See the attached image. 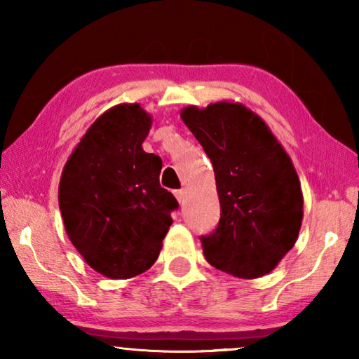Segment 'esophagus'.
<instances>
[{"mask_svg": "<svg viewBox=\"0 0 359 359\" xmlns=\"http://www.w3.org/2000/svg\"><path fill=\"white\" fill-rule=\"evenodd\" d=\"M174 194H175V198H177V201H179L180 204L184 203V199H185V190H175Z\"/></svg>", "mask_w": 359, "mask_h": 359, "instance_id": "34e87169", "label": "esophagus"}]
</instances>
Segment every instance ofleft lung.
<instances>
[{
  "label": "left lung",
  "instance_id": "8db88e82",
  "mask_svg": "<svg viewBox=\"0 0 359 359\" xmlns=\"http://www.w3.org/2000/svg\"><path fill=\"white\" fill-rule=\"evenodd\" d=\"M180 117L210 158L220 199V222L201 236L205 259L239 278L269 274L293 248L302 222L301 184L288 154L238 102L188 106Z\"/></svg>",
  "mask_w": 359,
  "mask_h": 359
}]
</instances>
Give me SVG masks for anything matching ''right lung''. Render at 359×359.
<instances>
[{
    "instance_id": "obj_1",
    "label": "right lung",
    "mask_w": 359,
    "mask_h": 359,
    "mask_svg": "<svg viewBox=\"0 0 359 359\" xmlns=\"http://www.w3.org/2000/svg\"><path fill=\"white\" fill-rule=\"evenodd\" d=\"M150 126L139 104L109 109L85 133L60 179L68 238L87 264L109 278L150 269L179 208L160 185L161 158L142 149Z\"/></svg>"
}]
</instances>
